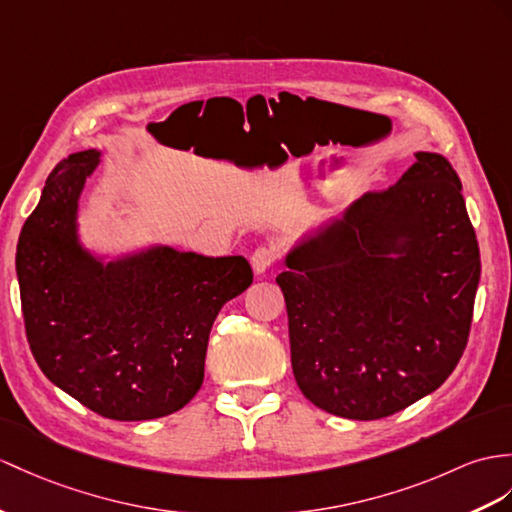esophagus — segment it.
Returning <instances> with one entry per match:
<instances>
[{
	"mask_svg": "<svg viewBox=\"0 0 512 512\" xmlns=\"http://www.w3.org/2000/svg\"><path fill=\"white\" fill-rule=\"evenodd\" d=\"M273 263H276V252H273L271 247H258L252 254V267L258 276L260 273H267L273 267Z\"/></svg>",
	"mask_w": 512,
	"mask_h": 512,
	"instance_id": "esophagus-1",
	"label": "esophagus"
}]
</instances>
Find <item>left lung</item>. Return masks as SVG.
I'll return each instance as SVG.
<instances>
[{
	"instance_id": "left-lung-1",
	"label": "left lung",
	"mask_w": 512,
	"mask_h": 512,
	"mask_svg": "<svg viewBox=\"0 0 512 512\" xmlns=\"http://www.w3.org/2000/svg\"><path fill=\"white\" fill-rule=\"evenodd\" d=\"M415 158L297 245L276 278L299 391L336 417L400 413L439 389L467 347L476 232L450 160Z\"/></svg>"
}]
</instances>
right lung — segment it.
Masks as SVG:
<instances>
[{"instance_id": "obj_1", "label": "right lung", "mask_w": 512, "mask_h": 512, "mask_svg": "<svg viewBox=\"0 0 512 512\" xmlns=\"http://www.w3.org/2000/svg\"><path fill=\"white\" fill-rule=\"evenodd\" d=\"M97 149L54 167L23 223L17 278L23 323L41 371L62 391L117 421L176 413L204 382L210 328L252 284L243 256L171 247L104 265L78 243L76 213Z\"/></svg>"}]
</instances>
